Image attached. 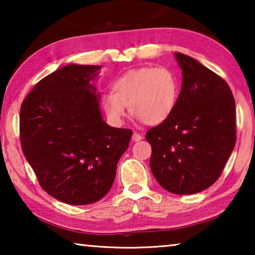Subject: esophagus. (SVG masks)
Segmentation results:
<instances>
[{
	"instance_id": "obj_1",
	"label": "esophagus",
	"mask_w": 255,
	"mask_h": 255,
	"mask_svg": "<svg viewBox=\"0 0 255 255\" xmlns=\"http://www.w3.org/2000/svg\"><path fill=\"white\" fill-rule=\"evenodd\" d=\"M143 139V136L140 135V133H138V132H133L132 133V140L133 141H139V140H141Z\"/></svg>"
}]
</instances>
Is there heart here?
I'll return each instance as SVG.
<instances>
[{"label":"heart","instance_id":"1","mask_svg":"<svg viewBox=\"0 0 255 255\" xmlns=\"http://www.w3.org/2000/svg\"><path fill=\"white\" fill-rule=\"evenodd\" d=\"M111 90L102 97L101 105L114 124L123 122L126 107L145 124H163L173 114L179 97L178 79L166 67L146 66L128 71L112 83Z\"/></svg>","mask_w":255,"mask_h":255}]
</instances>
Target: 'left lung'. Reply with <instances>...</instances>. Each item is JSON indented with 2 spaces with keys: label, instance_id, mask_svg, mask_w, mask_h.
Instances as JSON below:
<instances>
[{
  "label": "left lung",
  "instance_id": "8db88e82",
  "mask_svg": "<svg viewBox=\"0 0 255 255\" xmlns=\"http://www.w3.org/2000/svg\"><path fill=\"white\" fill-rule=\"evenodd\" d=\"M174 56L182 70L176 107L145 137L157 182L175 195H192L218 180L234 149L235 100L221 76L187 55Z\"/></svg>",
  "mask_w": 255,
  "mask_h": 255
}]
</instances>
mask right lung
Segmentation results:
<instances>
[{
  "label": "right lung",
  "instance_id": "obj_1",
  "mask_svg": "<svg viewBox=\"0 0 255 255\" xmlns=\"http://www.w3.org/2000/svg\"><path fill=\"white\" fill-rule=\"evenodd\" d=\"M101 66L71 64L33 86L20 109V140L40 187L68 205L105 197L132 130L103 122L90 82Z\"/></svg>",
  "mask_w": 255,
  "mask_h": 255
}]
</instances>
